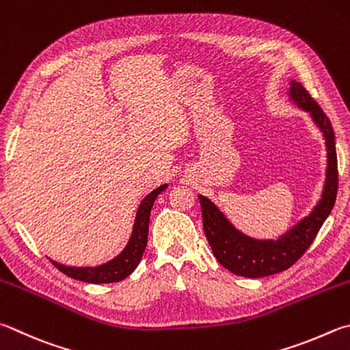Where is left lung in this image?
<instances>
[{"label":"left lung","instance_id":"left-lung-1","mask_svg":"<svg viewBox=\"0 0 350 350\" xmlns=\"http://www.w3.org/2000/svg\"><path fill=\"white\" fill-rule=\"evenodd\" d=\"M288 98L298 109L309 113L310 119L325 137L327 151L325 185L320 200L312 211L277 240H258L246 236L231 224L211 199L199 194L203 230L214 257L224 268L236 275L260 278L291 268L306 252L335 205L336 189H338V163H336L332 124L300 82H289Z\"/></svg>","mask_w":350,"mask_h":350}]
</instances>
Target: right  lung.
<instances>
[{
	"label": "right lung",
	"instance_id": "add662e5",
	"mask_svg": "<svg viewBox=\"0 0 350 350\" xmlns=\"http://www.w3.org/2000/svg\"><path fill=\"white\" fill-rule=\"evenodd\" d=\"M167 183L157 187L150 194H147L142 199L141 205L137 208L135 225H133L131 236L129 239V243L120 251L116 257L109 260L103 265L98 266H67L58 263L56 260L50 258L56 268H58L62 274L75 278V280L85 282V283H116L124 280L129 277L133 271L137 268L139 262L144 256L145 246L148 241V225H150V214L153 203L157 199L163 189H167Z\"/></svg>",
	"mask_w": 350,
	"mask_h": 350
}]
</instances>
